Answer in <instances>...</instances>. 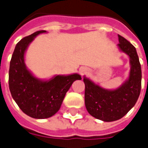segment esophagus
Returning <instances> with one entry per match:
<instances>
[{
	"mask_svg": "<svg viewBox=\"0 0 148 148\" xmlns=\"http://www.w3.org/2000/svg\"><path fill=\"white\" fill-rule=\"evenodd\" d=\"M87 72H88V70L86 69V68H84V67H82V68L80 69V73H81V74H82V75L86 74Z\"/></svg>",
	"mask_w": 148,
	"mask_h": 148,
	"instance_id": "1",
	"label": "esophagus"
}]
</instances>
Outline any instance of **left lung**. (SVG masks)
<instances>
[{"label":"left lung","mask_w":148,"mask_h":148,"mask_svg":"<svg viewBox=\"0 0 148 148\" xmlns=\"http://www.w3.org/2000/svg\"><path fill=\"white\" fill-rule=\"evenodd\" d=\"M120 49L130 57L131 72L127 81L114 90H104L84 77V102L88 113L103 121H114L123 117L138 101L141 88V67L135 47L118 35Z\"/></svg>","instance_id":"obj_1"}]
</instances>
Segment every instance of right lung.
Returning <instances> with one entry per match:
<instances>
[{"label": "right lung", "instance_id": "1", "mask_svg": "<svg viewBox=\"0 0 148 148\" xmlns=\"http://www.w3.org/2000/svg\"><path fill=\"white\" fill-rule=\"evenodd\" d=\"M46 31H38L17 43L10 62L9 88L20 109L33 118L44 119L53 116L60 109L66 93L74 81L81 80L77 74L56 76L48 81H40L27 70L24 52L36 36Z\"/></svg>", "mask_w": 148, "mask_h": 148}]
</instances>
